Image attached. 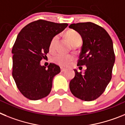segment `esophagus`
Listing matches in <instances>:
<instances>
[{
  "mask_svg": "<svg viewBox=\"0 0 125 125\" xmlns=\"http://www.w3.org/2000/svg\"><path fill=\"white\" fill-rule=\"evenodd\" d=\"M65 70H66V69H65V68H63V67H61V72H64Z\"/></svg>",
  "mask_w": 125,
  "mask_h": 125,
  "instance_id": "34e87169",
  "label": "esophagus"
}]
</instances>
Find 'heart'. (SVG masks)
<instances>
[{
    "label": "heart",
    "instance_id": "1",
    "mask_svg": "<svg viewBox=\"0 0 125 125\" xmlns=\"http://www.w3.org/2000/svg\"><path fill=\"white\" fill-rule=\"evenodd\" d=\"M66 37L73 46L80 44L82 42V37L77 31L74 30H70L66 32ZM58 40V36H55L53 38L50 44V50L53 51L55 49L56 44ZM53 61L55 63L61 66L69 65L73 60V56L70 55H65L62 53H57L52 58Z\"/></svg>",
    "mask_w": 125,
    "mask_h": 125
}]
</instances>
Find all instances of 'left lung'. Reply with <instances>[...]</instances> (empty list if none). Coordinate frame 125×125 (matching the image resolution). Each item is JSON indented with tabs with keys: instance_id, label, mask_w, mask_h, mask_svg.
Here are the masks:
<instances>
[{
	"instance_id": "8db88e82",
	"label": "left lung",
	"mask_w": 125,
	"mask_h": 125,
	"mask_svg": "<svg viewBox=\"0 0 125 125\" xmlns=\"http://www.w3.org/2000/svg\"><path fill=\"white\" fill-rule=\"evenodd\" d=\"M69 28L79 32L83 41L77 66L87 67L83 74L75 69L70 90L81 100L94 101L104 93L112 77L115 61L112 40L104 28L93 22L72 24Z\"/></svg>"
}]
</instances>
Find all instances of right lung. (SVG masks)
<instances>
[{
    "mask_svg": "<svg viewBox=\"0 0 125 125\" xmlns=\"http://www.w3.org/2000/svg\"><path fill=\"white\" fill-rule=\"evenodd\" d=\"M67 26L40 19L28 24L17 35L12 50V77L21 94L30 100L45 97L51 92L60 68L51 63L46 69L40 61L49 52L53 38Z\"/></svg>",
    "mask_w": 125,
    "mask_h": 125,
    "instance_id": "right-lung-1",
    "label": "right lung"
}]
</instances>
